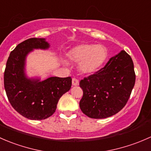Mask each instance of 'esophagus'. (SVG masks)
Segmentation results:
<instances>
[{"instance_id":"obj_1","label":"esophagus","mask_w":151,"mask_h":151,"mask_svg":"<svg viewBox=\"0 0 151 151\" xmlns=\"http://www.w3.org/2000/svg\"><path fill=\"white\" fill-rule=\"evenodd\" d=\"M72 84L73 86H78L79 81L78 80V79L75 78H73L72 79Z\"/></svg>"}]
</instances>
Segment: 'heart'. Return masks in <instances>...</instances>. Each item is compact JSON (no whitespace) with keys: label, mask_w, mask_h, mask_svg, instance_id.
<instances>
[{"label":"heart","mask_w":151,"mask_h":151,"mask_svg":"<svg viewBox=\"0 0 151 151\" xmlns=\"http://www.w3.org/2000/svg\"><path fill=\"white\" fill-rule=\"evenodd\" d=\"M70 60L79 63V69L83 73L97 72L106 61L108 51L102 45L83 43L71 49L68 54Z\"/></svg>","instance_id":"obj_1"}]
</instances>
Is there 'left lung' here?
Returning <instances> with one entry per match:
<instances>
[{
  "instance_id": "obj_1",
  "label": "left lung",
  "mask_w": 151,
  "mask_h": 151,
  "mask_svg": "<svg viewBox=\"0 0 151 151\" xmlns=\"http://www.w3.org/2000/svg\"><path fill=\"white\" fill-rule=\"evenodd\" d=\"M133 61L125 51L111 57L105 67L80 81L81 111L91 119H105L127 104L135 83Z\"/></svg>"
}]
</instances>
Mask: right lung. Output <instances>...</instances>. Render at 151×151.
Returning a JSON list of instances; mask_svg holds the SVG:
<instances>
[{"mask_svg": "<svg viewBox=\"0 0 151 151\" xmlns=\"http://www.w3.org/2000/svg\"><path fill=\"white\" fill-rule=\"evenodd\" d=\"M45 38H32L22 42L11 52L4 72V87L14 109L30 120L50 117L60 97L70 89V77H50L41 81L28 78L24 72L27 54L33 49H47Z\"/></svg>", "mask_w": 151, "mask_h": 151, "instance_id": "right-lung-1", "label": "right lung"}]
</instances>
